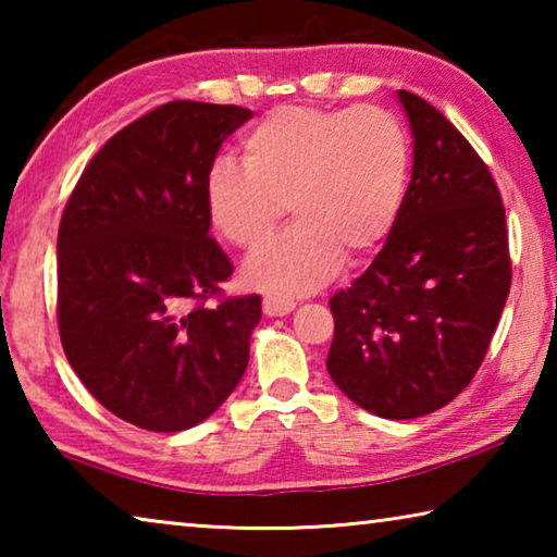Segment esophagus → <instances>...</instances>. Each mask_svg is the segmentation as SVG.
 <instances>
[{
    "label": "esophagus",
    "mask_w": 557,
    "mask_h": 557,
    "mask_svg": "<svg viewBox=\"0 0 557 557\" xmlns=\"http://www.w3.org/2000/svg\"><path fill=\"white\" fill-rule=\"evenodd\" d=\"M295 307H297L295 299H285V297H275V295L262 297V312H265L268 317H287Z\"/></svg>",
    "instance_id": "obj_1"
}]
</instances>
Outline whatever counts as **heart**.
<instances>
[{"label":"heart","mask_w":557,"mask_h":557,"mask_svg":"<svg viewBox=\"0 0 557 557\" xmlns=\"http://www.w3.org/2000/svg\"><path fill=\"white\" fill-rule=\"evenodd\" d=\"M243 164L219 157L206 174L213 228L258 250L285 219L297 223L243 268L248 285L305 295L334 275L344 252L363 260L400 219L410 137L391 110L282 106L243 137Z\"/></svg>","instance_id":"heart-1"}]
</instances>
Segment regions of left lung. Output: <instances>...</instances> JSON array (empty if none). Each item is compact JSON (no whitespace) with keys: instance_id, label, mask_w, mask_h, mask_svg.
Instances as JSON below:
<instances>
[{"instance_id":"left-lung-1","label":"left lung","mask_w":557,"mask_h":557,"mask_svg":"<svg viewBox=\"0 0 557 557\" xmlns=\"http://www.w3.org/2000/svg\"><path fill=\"white\" fill-rule=\"evenodd\" d=\"M398 98L412 176L383 250L329 299L326 371L363 410L412 420L474 379L511 289V258L502 194L482 157L428 100Z\"/></svg>"}]
</instances>
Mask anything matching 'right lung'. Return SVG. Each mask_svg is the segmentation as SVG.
Returning <instances> with one entry per match:
<instances>
[{"mask_svg":"<svg viewBox=\"0 0 557 557\" xmlns=\"http://www.w3.org/2000/svg\"><path fill=\"white\" fill-rule=\"evenodd\" d=\"M252 117L174 100L110 137L59 225V332L102 408L152 432L199 425L240 383L260 297L215 307L233 265L211 231L206 174Z\"/></svg>","mask_w":557,"mask_h":557,"instance_id":"1","label":"right lung"}]
</instances>
